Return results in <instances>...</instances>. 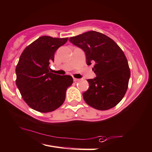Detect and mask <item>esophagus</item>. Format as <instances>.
Wrapping results in <instances>:
<instances>
[{"label":"esophagus","mask_w":152,"mask_h":152,"mask_svg":"<svg viewBox=\"0 0 152 152\" xmlns=\"http://www.w3.org/2000/svg\"><path fill=\"white\" fill-rule=\"evenodd\" d=\"M73 80H74V82H78V81H79L80 80V79H77V78H73Z\"/></svg>","instance_id":"obj_1"}]
</instances>
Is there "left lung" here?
I'll return each mask as SVG.
<instances>
[{"label":"left lung","mask_w":152,"mask_h":152,"mask_svg":"<svg viewBox=\"0 0 152 152\" xmlns=\"http://www.w3.org/2000/svg\"><path fill=\"white\" fill-rule=\"evenodd\" d=\"M69 41L84 50L87 65L95 63L92 70L96 77L87 80L90 86L82 94L84 101L99 110L116 106L125 95L130 77L122 49L106 35L94 30L70 37Z\"/></svg>","instance_id":"left-lung-1"}]
</instances>
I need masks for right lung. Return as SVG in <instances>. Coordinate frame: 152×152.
I'll use <instances>...</instances> for the list:
<instances>
[{
    "instance_id": "add662e5",
    "label": "right lung",
    "mask_w": 152,
    "mask_h": 152,
    "mask_svg": "<svg viewBox=\"0 0 152 152\" xmlns=\"http://www.w3.org/2000/svg\"><path fill=\"white\" fill-rule=\"evenodd\" d=\"M68 38L43 36L24 50L16 68V84L22 97L36 111L52 112L62 106L67 88L73 83L71 76L52 73L50 62L57 49Z\"/></svg>"
}]
</instances>
